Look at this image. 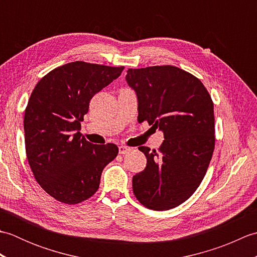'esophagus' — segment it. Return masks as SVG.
I'll list each match as a JSON object with an SVG mask.
<instances>
[{
    "mask_svg": "<svg viewBox=\"0 0 257 257\" xmlns=\"http://www.w3.org/2000/svg\"><path fill=\"white\" fill-rule=\"evenodd\" d=\"M132 151V148H129V147H125V146H120L119 147V154L120 155H127L129 152Z\"/></svg>",
    "mask_w": 257,
    "mask_h": 257,
    "instance_id": "esophagus-1",
    "label": "esophagus"
}]
</instances>
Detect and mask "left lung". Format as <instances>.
I'll return each mask as SVG.
<instances>
[{
    "instance_id": "1",
    "label": "left lung",
    "mask_w": 257,
    "mask_h": 257,
    "mask_svg": "<svg viewBox=\"0 0 257 257\" xmlns=\"http://www.w3.org/2000/svg\"><path fill=\"white\" fill-rule=\"evenodd\" d=\"M138 99V121L163 133L159 151L139 147L147 158L133 178L141 204L170 210L192 195L203 180L214 151V107L201 80L174 66L129 68L125 75Z\"/></svg>"
}]
</instances>
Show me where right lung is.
Instances as JSON below:
<instances>
[{
    "label": "right lung",
    "instance_id": "obj_1",
    "mask_svg": "<svg viewBox=\"0 0 257 257\" xmlns=\"http://www.w3.org/2000/svg\"><path fill=\"white\" fill-rule=\"evenodd\" d=\"M123 68L68 63L32 92L24 116L27 160L38 184L59 202L76 204L95 194L103 168L118 155L116 145L90 144L79 130L91 98Z\"/></svg>",
    "mask_w": 257,
    "mask_h": 257
}]
</instances>
